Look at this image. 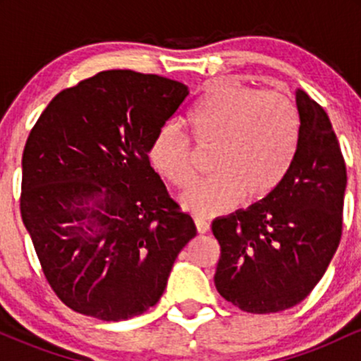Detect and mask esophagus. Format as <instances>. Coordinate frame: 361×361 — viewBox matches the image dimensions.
Returning a JSON list of instances; mask_svg holds the SVG:
<instances>
[{"mask_svg": "<svg viewBox=\"0 0 361 361\" xmlns=\"http://www.w3.org/2000/svg\"><path fill=\"white\" fill-rule=\"evenodd\" d=\"M195 227H197L198 234H205V233H209L210 224L207 222L205 219H202V217H195Z\"/></svg>", "mask_w": 361, "mask_h": 361, "instance_id": "obj_1", "label": "esophagus"}]
</instances>
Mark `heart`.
Instances as JSON below:
<instances>
[{
	"label": "heart",
	"mask_w": 361,
	"mask_h": 361,
	"mask_svg": "<svg viewBox=\"0 0 361 361\" xmlns=\"http://www.w3.org/2000/svg\"><path fill=\"white\" fill-rule=\"evenodd\" d=\"M188 126L198 146L215 147V175L181 197L185 209L200 217L226 212L243 197L256 202L275 192L300 137V114L292 98L233 81L207 91L190 111ZM149 161L178 188H188L197 180L192 142L175 123L156 132Z\"/></svg>",
	"instance_id": "obj_1"
}]
</instances>
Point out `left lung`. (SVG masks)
I'll return each mask as SVG.
<instances>
[{
  "label": "left lung",
  "instance_id": "left-lung-1",
  "mask_svg": "<svg viewBox=\"0 0 361 361\" xmlns=\"http://www.w3.org/2000/svg\"><path fill=\"white\" fill-rule=\"evenodd\" d=\"M300 137L283 181L259 204L212 222L215 287L244 312L297 305L322 279L343 233L346 164L327 114L297 90Z\"/></svg>",
  "mask_w": 361,
  "mask_h": 361
}]
</instances>
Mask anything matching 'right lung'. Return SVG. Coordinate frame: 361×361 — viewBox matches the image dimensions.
I'll return each mask as SVG.
<instances>
[{
  "label": "right lung",
  "instance_id": "1",
  "mask_svg": "<svg viewBox=\"0 0 361 361\" xmlns=\"http://www.w3.org/2000/svg\"><path fill=\"white\" fill-rule=\"evenodd\" d=\"M188 86L102 71L52 98L22 157V221L51 288L74 312L126 321L157 304L197 234L149 163Z\"/></svg>",
  "mask_w": 361,
  "mask_h": 361
}]
</instances>
